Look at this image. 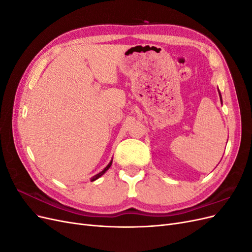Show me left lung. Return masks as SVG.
I'll return each mask as SVG.
<instances>
[{
    "label": "left lung",
    "instance_id": "left-lung-1",
    "mask_svg": "<svg viewBox=\"0 0 252 252\" xmlns=\"http://www.w3.org/2000/svg\"><path fill=\"white\" fill-rule=\"evenodd\" d=\"M219 94H220V102H222V96H220V91H219Z\"/></svg>",
    "mask_w": 252,
    "mask_h": 252
}]
</instances>
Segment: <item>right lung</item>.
<instances>
[{
  "mask_svg": "<svg viewBox=\"0 0 252 252\" xmlns=\"http://www.w3.org/2000/svg\"><path fill=\"white\" fill-rule=\"evenodd\" d=\"M111 164H112V159H111V161H110V163L107 165V166H106L105 167V168H104V170H102L101 172H98L97 174H95L94 175V178H91V182H94V181H95L96 179H98V178H100V177H102V175L106 172V171H107L109 168H110V166H111Z\"/></svg>",
  "mask_w": 252,
  "mask_h": 252,
  "instance_id": "add662e5",
  "label": "right lung"
}]
</instances>
